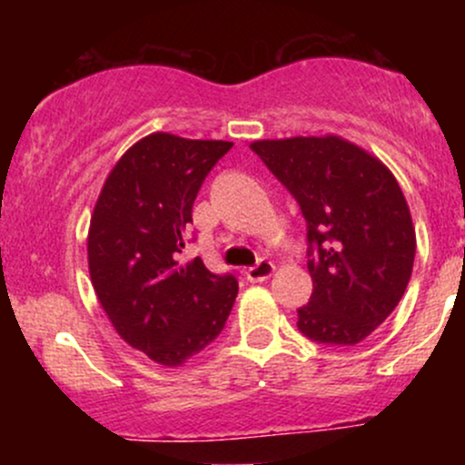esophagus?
I'll return each instance as SVG.
<instances>
[{
    "mask_svg": "<svg viewBox=\"0 0 465 465\" xmlns=\"http://www.w3.org/2000/svg\"><path fill=\"white\" fill-rule=\"evenodd\" d=\"M273 271H275L273 262H269V260H260L258 264L244 271V280L253 282V284H255V282H264V280H269L271 275H273Z\"/></svg>",
    "mask_w": 465,
    "mask_h": 465,
    "instance_id": "esophagus-1",
    "label": "esophagus"
}]
</instances>
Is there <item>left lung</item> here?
Masks as SVG:
<instances>
[{"instance_id": "obj_1", "label": "left lung", "mask_w": 465, "mask_h": 465, "mask_svg": "<svg viewBox=\"0 0 465 465\" xmlns=\"http://www.w3.org/2000/svg\"><path fill=\"white\" fill-rule=\"evenodd\" d=\"M251 151L306 218L312 295L297 328L317 343H361L393 312L413 271L415 229L396 177L336 135L260 140Z\"/></svg>"}]
</instances>
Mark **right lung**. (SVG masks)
Wrapping results in <instances>:
<instances>
[{"label":"right lung","instance_id":"add662e5","mask_svg":"<svg viewBox=\"0 0 465 465\" xmlns=\"http://www.w3.org/2000/svg\"><path fill=\"white\" fill-rule=\"evenodd\" d=\"M232 142L153 133L122 154L89 225V275L117 334L165 367L183 365L225 328L238 295L232 273L201 258L181 264L192 205Z\"/></svg>","mask_w":465,"mask_h":465}]
</instances>
